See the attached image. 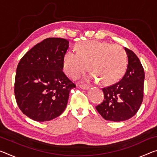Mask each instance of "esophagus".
I'll return each instance as SVG.
<instances>
[{"label": "esophagus", "instance_id": "34e87169", "mask_svg": "<svg viewBox=\"0 0 157 157\" xmlns=\"http://www.w3.org/2000/svg\"><path fill=\"white\" fill-rule=\"evenodd\" d=\"M79 87H80L81 89H84V90H86V89H89V85H86V84H82V85H79Z\"/></svg>", "mask_w": 157, "mask_h": 157}]
</instances>
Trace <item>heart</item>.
I'll list each match as a JSON object with an SVG mask.
<instances>
[{"label": "heart", "instance_id": "heart-1", "mask_svg": "<svg viewBox=\"0 0 157 157\" xmlns=\"http://www.w3.org/2000/svg\"><path fill=\"white\" fill-rule=\"evenodd\" d=\"M78 52H67L63 57V70L72 78H78L88 69L89 77L94 81L101 80L104 85H111L121 79L127 68L124 49L117 44L88 41L77 46Z\"/></svg>", "mask_w": 157, "mask_h": 157}]
</instances>
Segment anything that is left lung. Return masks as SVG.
<instances>
[{"mask_svg": "<svg viewBox=\"0 0 157 157\" xmlns=\"http://www.w3.org/2000/svg\"><path fill=\"white\" fill-rule=\"evenodd\" d=\"M128 58L125 73L120 81L102 89L105 98L96 109L105 120L121 122L137 113L143 99L144 69L135 53L124 48Z\"/></svg>", "mask_w": 157, "mask_h": 157, "instance_id": "obj_1", "label": "left lung"}]
</instances>
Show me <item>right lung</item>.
<instances>
[{"instance_id":"1","label":"right lung","mask_w":157,"mask_h":157,"mask_svg":"<svg viewBox=\"0 0 157 157\" xmlns=\"http://www.w3.org/2000/svg\"><path fill=\"white\" fill-rule=\"evenodd\" d=\"M69 41L48 38L24 55L17 66L14 94L18 107L33 120L44 122L59 116L75 85L62 71Z\"/></svg>"}]
</instances>
